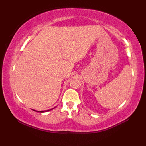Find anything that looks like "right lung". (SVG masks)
Here are the masks:
<instances>
[{
	"label": "right lung",
	"mask_w": 146,
	"mask_h": 146,
	"mask_svg": "<svg viewBox=\"0 0 146 146\" xmlns=\"http://www.w3.org/2000/svg\"><path fill=\"white\" fill-rule=\"evenodd\" d=\"M55 108V107H54ZM53 108H52V109H51V110H45V111H36V110H34V111H37V112H41V113H42V112H46V111H50V110H52L53 109Z\"/></svg>",
	"instance_id": "obj_1"
}]
</instances>
